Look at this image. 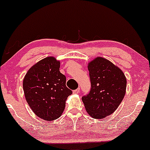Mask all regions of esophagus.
<instances>
[{
  "label": "esophagus",
  "instance_id": "34e87169",
  "mask_svg": "<svg viewBox=\"0 0 150 150\" xmlns=\"http://www.w3.org/2000/svg\"><path fill=\"white\" fill-rule=\"evenodd\" d=\"M80 90H81V89H80V87H79V88H78V89H75V90H74L73 91V93H74V94H79V93L80 92Z\"/></svg>",
  "mask_w": 150,
  "mask_h": 150
}]
</instances>
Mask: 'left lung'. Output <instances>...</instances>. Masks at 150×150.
I'll return each instance as SVG.
<instances>
[{"instance_id":"obj_1","label":"left lung","mask_w":150,"mask_h":150,"mask_svg":"<svg viewBox=\"0 0 150 150\" xmlns=\"http://www.w3.org/2000/svg\"><path fill=\"white\" fill-rule=\"evenodd\" d=\"M87 67L91 89L82 100L89 115L100 119L119 106L125 96L127 80L121 69L104 58H94Z\"/></svg>"}]
</instances>
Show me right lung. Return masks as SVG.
I'll use <instances>...</instances> for the list:
<instances>
[{"instance_id": "obj_1", "label": "right lung", "mask_w": 150, "mask_h": 150, "mask_svg": "<svg viewBox=\"0 0 150 150\" xmlns=\"http://www.w3.org/2000/svg\"><path fill=\"white\" fill-rule=\"evenodd\" d=\"M59 68L60 61L52 56L47 57L33 65L23 79L28 105L37 116L47 121L61 116L67 97L72 94Z\"/></svg>"}]
</instances>
